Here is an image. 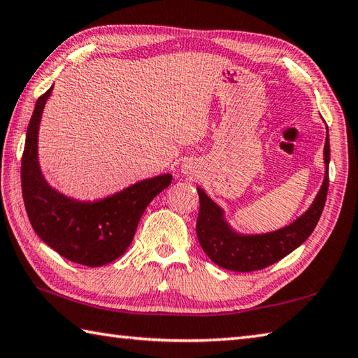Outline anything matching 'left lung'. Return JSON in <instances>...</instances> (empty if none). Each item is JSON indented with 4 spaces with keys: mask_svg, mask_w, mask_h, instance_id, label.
Returning a JSON list of instances; mask_svg holds the SVG:
<instances>
[{
    "mask_svg": "<svg viewBox=\"0 0 358 358\" xmlns=\"http://www.w3.org/2000/svg\"><path fill=\"white\" fill-rule=\"evenodd\" d=\"M329 131L324 144L326 177L317 199L304 215H301L290 227L275 233L261 236H239L233 233L222 217V209L199 189L200 211L197 219V237L201 248L214 264L233 271H256L270 267L282 257L296 250L309 237L324 209L329 189Z\"/></svg>",
    "mask_w": 358,
    "mask_h": 358,
    "instance_id": "obj_1",
    "label": "left lung"
}]
</instances>
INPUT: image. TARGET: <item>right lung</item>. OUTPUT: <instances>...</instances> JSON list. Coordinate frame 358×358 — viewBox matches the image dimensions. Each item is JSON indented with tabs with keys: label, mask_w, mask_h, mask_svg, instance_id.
Returning a JSON list of instances; mask_svg holds the SVG:
<instances>
[{
	"label": "right lung",
	"mask_w": 358,
	"mask_h": 358,
	"mask_svg": "<svg viewBox=\"0 0 358 358\" xmlns=\"http://www.w3.org/2000/svg\"><path fill=\"white\" fill-rule=\"evenodd\" d=\"M52 87L35 103L21 157V191L27 217L41 241L68 261L101 267L125 253L145 208L171 185L172 175L139 181L122 192L96 201L66 199L45 181L37 161L41 111Z\"/></svg>",
	"instance_id": "obj_1"
}]
</instances>
